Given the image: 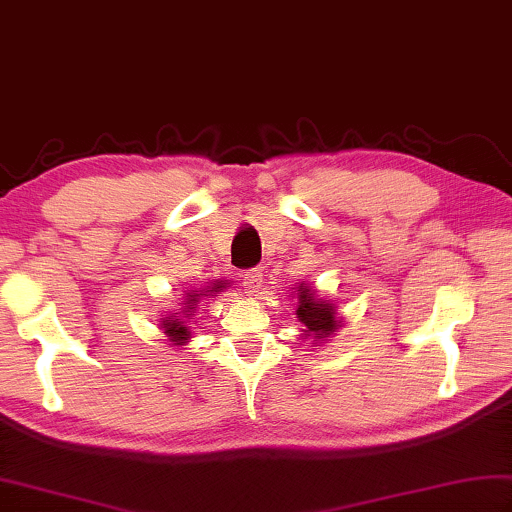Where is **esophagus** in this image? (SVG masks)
Returning a JSON list of instances; mask_svg holds the SVG:
<instances>
[{
  "mask_svg": "<svg viewBox=\"0 0 512 512\" xmlns=\"http://www.w3.org/2000/svg\"><path fill=\"white\" fill-rule=\"evenodd\" d=\"M261 283H263V272L258 270V267H251V270L242 272V285H245L249 292H256L261 288Z\"/></svg>",
  "mask_w": 512,
  "mask_h": 512,
  "instance_id": "esophagus-1",
  "label": "esophagus"
}]
</instances>
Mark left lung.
I'll return each mask as SVG.
<instances>
[{"label": "left lung", "instance_id": "1", "mask_svg": "<svg viewBox=\"0 0 512 512\" xmlns=\"http://www.w3.org/2000/svg\"><path fill=\"white\" fill-rule=\"evenodd\" d=\"M299 321L306 326V333L317 335V339L328 337L330 333H335L337 321H335V308L333 303L326 301H315L312 292L301 285L299 288Z\"/></svg>", "mask_w": 512, "mask_h": 512}]
</instances>
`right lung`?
Instances as JSON below:
<instances>
[{
  "mask_svg": "<svg viewBox=\"0 0 512 512\" xmlns=\"http://www.w3.org/2000/svg\"><path fill=\"white\" fill-rule=\"evenodd\" d=\"M220 288H222V285H213V288L206 290V292H220ZM197 297H200V294H193V292L188 294V301L184 303V306H186L184 312H191L193 310L191 306H195ZM204 297H209V294H204ZM161 328H164V333L170 337V342H175V344H184L186 339L191 337V330H188V326L184 324V321H179V319L166 317V321H164V324H161Z\"/></svg>",
  "mask_w": 512,
  "mask_h": 512,
  "instance_id": "obj_1",
  "label": "right lung"
}]
</instances>
